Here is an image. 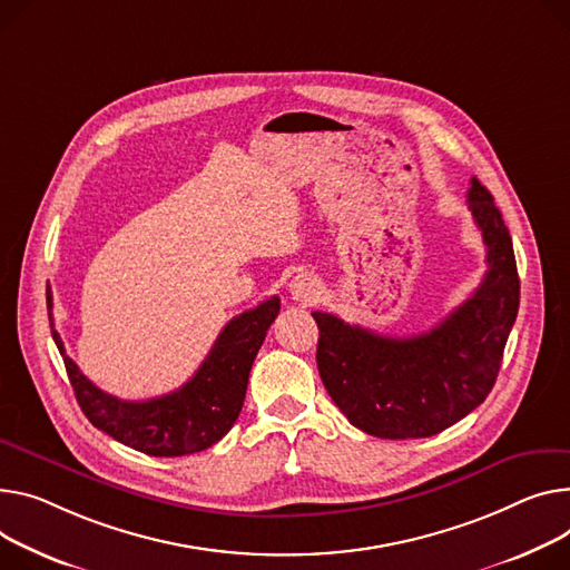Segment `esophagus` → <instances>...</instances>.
<instances>
[{"instance_id": "1", "label": "esophagus", "mask_w": 570, "mask_h": 570, "mask_svg": "<svg viewBox=\"0 0 570 570\" xmlns=\"http://www.w3.org/2000/svg\"><path fill=\"white\" fill-rule=\"evenodd\" d=\"M291 295L293 299H312L318 295V284L314 277L309 275H297L293 282H291Z\"/></svg>"}]
</instances>
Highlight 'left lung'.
<instances>
[{"instance_id":"1","label":"left lung","mask_w":570,"mask_h":570,"mask_svg":"<svg viewBox=\"0 0 570 570\" xmlns=\"http://www.w3.org/2000/svg\"><path fill=\"white\" fill-rule=\"evenodd\" d=\"M468 208L483 236L488 271L433 330L399 338L312 314L321 332V381L348 422L368 435H438L481 405L498 381L518 316L520 279L502 213L476 178L470 180Z\"/></svg>"}]
</instances>
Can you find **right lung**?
<instances>
[{"label": "right lung", "mask_w": 570, "mask_h": 570, "mask_svg": "<svg viewBox=\"0 0 570 570\" xmlns=\"http://www.w3.org/2000/svg\"><path fill=\"white\" fill-rule=\"evenodd\" d=\"M48 309L52 338L87 420L146 456L171 459L204 451L232 431L243 410L254 357L279 314V297L232 318L183 387L148 401H124L96 387L63 351L52 321V297H48Z\"/></svg>", "instance_id": "add662e5"}]
</instances>
